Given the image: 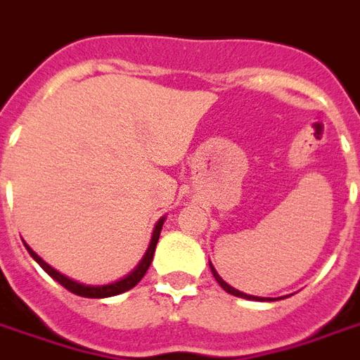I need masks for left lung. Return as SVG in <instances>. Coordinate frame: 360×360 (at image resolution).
Returning <instances> with one entry per match:
<instances>
[{
    "mask_svg": "<svg viewBox=\"0 0 360 360\" xmlns=\"http://www.w3.org/2000/svg\"><path fill=\"white\" fill-rule=\"evenodd\" d=\"M210 268H211V271H213V278L217 279V283L221 285V287H223V289L226 290V292H230V295L238 296V298H245V300H260V302H266V298H260V296H253V295H245V292H241V290L234 289V287H230V285L226 283V281H224V279L221 278L219 274H217V270H215V268H213V264H211V262H210ZM268 302H270V298H268Z\"/></svg>",
    "mask_w": 360,
    "mask_h": 360,
    "instance_id": "1",
    "label": "left lung"
}]
</instances>
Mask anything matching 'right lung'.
<instances>
[{
	"label": "right lung",
	"instance_id": "right-lung-1",
	"mask_svg": "<svg viewBox=\"0 0 360 360\" xmlns=\"http://www.w3.org/2000/svg\"><path fill=\"white\" fill-rule=\"evenodd\" d=\"M164 221H166V217H160L158 219V223L155 224V230H153V238H150V243L149 247H147V251H145L143 259L139 260V264L134 268V270L128 274V276H124L122 279H119V281H113V283H107V285H84V283H79V281H75V279L68 278V276H64L62 271H58L56 268H52L51 264H46L45 260L41 259L39 255L35 253L32 247L27 245L26 241H24V245H26L27 253L32 255V259L37 262V264L43 268V270L51 276L54 281H58L62 287H65V289L70 290V292H73V295L77 296H84V298H109V296H117V295H122V292H126V290L134 289L139 281H141V278L145 276V271L149 270L150 262H153V257H155V249H156V243H158V238H160V230H162V224H164Z\"/></svg>",
	"mask_w": 360,
	"mask_h": 360
}]
</instances>
